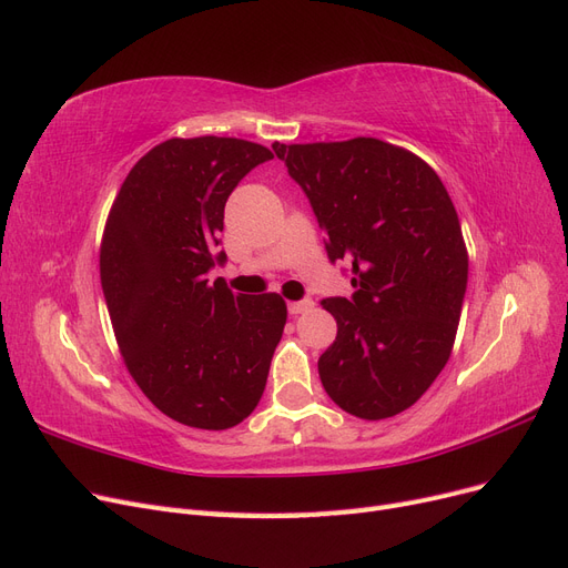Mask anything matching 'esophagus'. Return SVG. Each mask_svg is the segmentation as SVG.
Masks as SVG:
<instances>
[{
	"label": "esophagus",
	"instance_id": "obj_1",
	"mask_svg": "<svg viewBox=\"0 0 568 568\" xmlns=\"http://www.w3.org/2000/svg\"><path fill=\"white\" fill-rule=\"evenodd\" d=\"M313 307V301L311 298H305V301H294V303H288V313L291 315H303V313H307Z\"/></svg>",
	"mask_w": 568,
	"mask_h": 568
}]
</instances>
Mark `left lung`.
I'll list each match as a JSON object with an SVG mask.
<instances>
[{
    "label": "left lung",
    "instance_id": "obj_1",
    "mask_svg": "<svg viewBox=\"0 0 568 568\" xmlns=\"http://www.w3.org/2000/svg\"><path fill=\"white\" fill-rule=\"evenodd\" d=\"M351 267V298H324L336 341L320 355L329 398L359 419L415 405L448 363L469 255L448 189L415 153L374 136L272 144Z\"/></svg>",
    "mask_w": 568,
    "mask_h": 568
}]
</instances>
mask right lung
<instances>
[{
	"label": "right lung",
	"instance_id": "right-lung-1",
	"mask_svg": "<svg viewBox=\"0 0 568 568\" xmlns=\"http://www.w3.org/2000/svg\"><path fill=\"white\" fill-rule=\"evenodd\" d=\"M267 146L236 136L161 142L134 163L111 205L99 253L101 288L132 379L163 415L222 432L265 390L286 324L280 294H232L209 270L225 203Z\"/></svg>",
	"mask_w": 568,
	"mask_h": 568
}]
</instances>
